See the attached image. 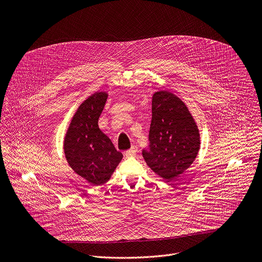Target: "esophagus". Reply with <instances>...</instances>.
Returning a JSON list of instances; mask_svg holds the SVG:
<instances>
[{"label": "esophagus", "mask_w": 262, "mask_h": 262, "mask_svg": "<svg viewBox=\"0 0 262 262\" xmlns=\"http://www.w3.org/2000/svg\"><path fill=\"white\" fill-rule=\"evenodd\" d=\"M124 156H125L126 158L135 157V156H136V148H135V146L132 147L130 149H128V150H126V151L124 152Z\"/></svg>", "instance_id": "34e87169"}]
</instances>
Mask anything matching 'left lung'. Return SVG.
Segmentation results:
<instances>
[{
	"label": "left lung",
	"instance_id": "left-lung-1",
	"mask_svg": "<svg viewBox=\"0 0 262 262\" xmlns=\"http://www.w3.org/2000/svg\"><path fill=\"white\" fill-rule=\"evenodd\" d=\"M148 141L143 158L166 180L178 177L195 161L200 148L199 130L188 107L176 95L168 91L154 94Z\"/></svg>",
	"mask_w": 262,
	"mask_h": 262
}]
</instances>
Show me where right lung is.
I'll return each instance as SVG.
<instances>
[{
	"instance_id": "add662e5",
	"label": "right lung",
	"mask_w": 262,
	"mask_h": 262,
	"mask_svg": "<svg viewBox=\"0 0 262 262\" xmlns=\"http://www.w3.org/2000/svg\"><path fill=\"white\" fill-rule=\"evenodd\" d=\"M106 98L104 92L88 97L74 114L64 140L69 166L93 185L105 183L123 157L98 127Z\"/></svg>"
}]
</instances>
